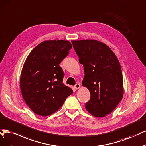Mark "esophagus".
<instances>
[{"instance_id":"34e87169","label":"esophagus","mask_w":146,"mask_h":146,"mask_svg":"<svg viewBox=\"0 0 146 146\" xmlns=\"http://www.w3.org/2000/svg\"><path fill=\"white\" fill-rule=\"evenodd\" d=\"M80 84H76V85H75L74 86V88H75V89H78V88H80Z\"/></svg>"}]
</instances>
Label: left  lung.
I'll list each match as a JSON object with an SVG mask.
<instances>
[{
  "mask_svg": "<svg viewBox=\"0 0 146 146\" xmlns=\"http://www.w3.org/2000/svg\"><path fill=\"white\" fill-rule=\"evenodd\" d=\"M72 43L84 66L82 84L91 94L85 108L94 117H104L114 111L123 98L120 62L111 48L100 41L86 40Z\"/></svg>",
  "mask_w": 146,
  "mask_h": 146,
  "instance_id": "obj_1",
  "label": "left lung"
}]
</instances>
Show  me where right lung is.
<instances>
[{
  "mask_svg": "<svg viewBox=\"0 0 146 146\" xmlns=\"http://www.w3.org/2000/svg\"><path fill=\"white\" fill-rule=\"evenodd\" d=\"M72 45L68 41L42 42L32 50L24 64L20 88L26 104L36 114L47 116L57 111L73 90L63 82L59 64Z\"/></svg>",
  "mask_w": 146,
  "mask_h": 146,
  "instance_id": "add662e5",
  "label": "right lung"
}]
</instances>
